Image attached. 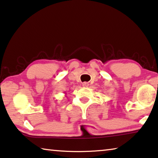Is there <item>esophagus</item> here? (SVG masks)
Listing matches in <instances>:
<instances>
[{"instance_id": "obj_1", "label": "esophagus", "mask_w": 158, "mask_h": 158, "mask_svg": "<svg viewBox=\"0 0 158 158\" xmlns=\"http://www.w3.org/2000/svg\"><path fill=\"white\" fill-rule=\"evenodd\" d=\"M89 86V84L88 82H84V83H82V86L83 87H88Z\"/></svg>"}]
</instances>
